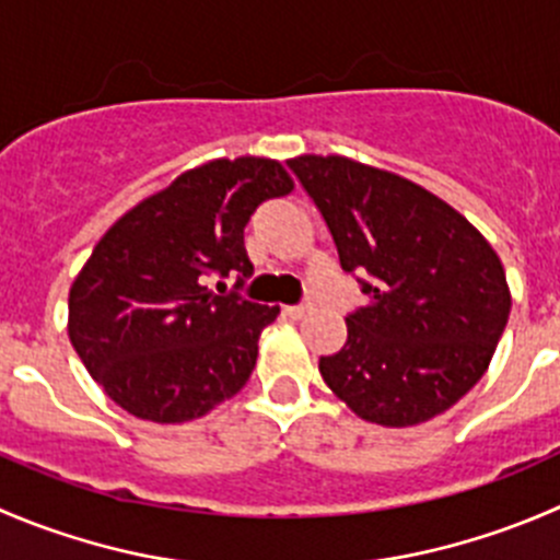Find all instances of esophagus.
Masks as SVG:
<instances>
[{
  "label": "esophagus",
  "instance_id": "obj_1",
  "mask_svg": "<svg viewBox=\"0 0 560 560\" xmlns=\"http://www.w3.org/2000/svg\"><path fill=\"white\" fill-rule=\"evenodd\" d=\"M284 312H287V317L303 319V317H306V314H312V306H308V303H301V306H287Z\"/></svg>",
  "mask_w": 560,
  "mask_h": 560
}]
</instances>
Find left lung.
<instances>
[{
    "label": "left lung",
    "mask_w": 560,
    "mask_h": 560,
    "mask_svg": "<svg viewBox=\"0 0 560 560\" xmlns=\"http://www.w3.org/2000/svg\"><path fill=\"white\" fill-rule=\"evenodd\" d=\"M323 213L341 270L366 306L319 358L328 388L363 421L416 427L481 380L509 323L512 292L495 248L427 188L345 155L287 161Z\"/></svg>",
    "instance_id": "left-lung-1"
}]
</instances>
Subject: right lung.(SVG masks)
Wrapping results in <instances>:
<instances>
[{
    "label": "right lung",
    "instance_id": "right-lung-1",
    "mask_svg": "<svg viewBox=\"0 0 560 560\" xmlns=\"http://www.w3.org/2000/svg\"><path fill=\"white\" fill-rule=\"evenodd\" d=\"M292 188L273 159H215L114 221L68 298L70 345L108 399L142 421L183 424L246 385L279 306L205 284L241 273L243 287L254 273L243 230Z\"/></svg>",
    "mask_w": 560,
    "mask_h": 560
}]
</instances>
